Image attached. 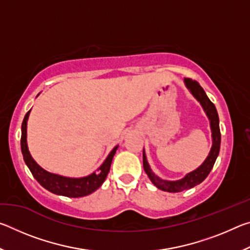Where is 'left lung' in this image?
Listing matches in <instances>:
<instances>
[{
	"mask_svg": "<svg viewBox=\"0 0 250 250\" xmlns=\"http://www.w3.org/2000/svg\"><path fill=\"white\" fill-rule=\"evenodd\" d=\"M184 83L185 86L188 87V89L191 91V94L195 97L196 100L201 104L206 113V116L208 117L211 130V138H213V146H211L208 156H207L201 167H198L196 170L188 173L183 179L177 181H167L156 176L150 168L145 150H143V168H145L149 179L159 189H162V191L170 193L186 191V189L192 188L197 184L202 183V182L206 179L207 175L209 174L211 168H213L215 161H216L219 153V149H221V130H219L218 113L216 108H215V104L208 99V97L206 96L204 89L200 86V83H198L196 80H192L191 78H184Z\"/></svg>",
	"mask_w": 250,
	"mask_h": 250,
	"instance_id": "obj_1",
	"label": "left lung"
}]
</instances>
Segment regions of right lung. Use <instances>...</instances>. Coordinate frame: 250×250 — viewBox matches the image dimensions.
<instances>
[{
    "label": "right lung",
    "instance_id": "right-lung-1",
    "mask_svg": "<svg viewBox=\"0 0 250 250\" xmlns=\"http://www.w3.org/2000/svg\"><path fill=\"white\" fill-rule=\"evenodd\" d=\"M31 110L27 111L26 115L24 117L23 124H22V137H21V149H22V154L25 163L28 167L29 171L32 172L33 176L35 177L36 181L43 186L47 191L52 192L57 195H62L67 197H83L89 194L94 193L96 189H98L107 177L108 173L110 171V166H111L113 155H115L116 151L118 149V146L112 149L110 152L107 159L104 162L101 164L100 167L92 174L83 177H67L62 176L58 174H54V173L47 172L41 167L37 164L34 159L32 158L31 153H29L27 147V120Z\"/></svg>",
    "mask_w": 250,
    "mask_h": 250
}]
</instances>
